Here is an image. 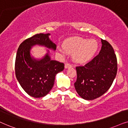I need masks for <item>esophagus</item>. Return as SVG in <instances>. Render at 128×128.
Returning a JSON list of instances; mask_svg holds the SVG:
<instances>
[{"label":"esophagus","instance_id":"34e87169","mask_svg":"<svg viewBox=\"0 0 128 128\" xmlns=\"http://www.w3.org/2000/svg\"><path fill=\"white\" fill-rule=\"evenodd\" d=\"M72 67V66L71 65V64H68V63H66V64H65V68H70V67Z\"/></svg>","mask_w":128,"mask_h":128}]
</instances>
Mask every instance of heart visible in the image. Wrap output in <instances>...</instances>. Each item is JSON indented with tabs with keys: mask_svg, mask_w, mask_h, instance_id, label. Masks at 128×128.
I'll return each instance as SVG.
<instances>
[{
	"mask_svg": "<svg viewBox=\"0 0 128 128\" xmlns=\"http://www.w3.org/2000/svg\"><path fill=\"white\" fill-rule=\"evenodd\" d=\"M62 48H59L61 54L66 51L72 53L73 60L77 62H85L91 59L98 51V44L94 39H87L79 36L70 37L63 42Z\"/></svg>",
	"mask_w": 128,
	"mask_h": 128,
	"instance_id": "obj_1",
	"label": "heart"
}]
</instances>
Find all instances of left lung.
<instances>
[{"label": "left lung", "mask_w": 128, "mask_h": 128, "mask_svg": "<svg viewBox=\"0 0 128 128\" xmlns=\"http://www.w3.org/2000/svg\"><path fill=\"white\" fill-rule=\"evenodd\" d=\"M99 54L83 66L76 68L74 87L81 98L92 100L104 94L112 84L117 73V59L112 45L102 39Z\"/></svg>", "instance_id": "obj_1"}]
</instances>
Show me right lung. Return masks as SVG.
<instances>
[{"label": "right lung", "mask_w": 128, "mask_h": 128, "mask_svg": "<svg viewBox=\"0 0 128 128\" xmlns=\"http://www.w3.org/2000/svg\"><path fill=\"white\" fill-rule=\"evenodd\" d=\"M50 34H39L29 38L19 45L15 60L16 77L20 86L30 96L40 98L46 96L54 86L56 74L62 72L64 64L52 60L49 50L41 58L30 54L32 46H45L55 51L56 44L50 39Z\"/></svg>", "instance_id": "1"}]
</instances>
